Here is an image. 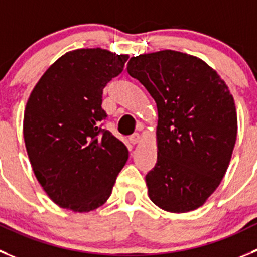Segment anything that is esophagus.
Wrapping results in <instances>:
<instances>
[{"label":"esophagus","instance_id":"34e87169","mask_svg":"<svg viewBox=\"0 0 257 257\" xmlns=\"http://www.w3.org/2000/svg\"><path fill=\"white\" fill-rule=\"evenodd\" d=\"M129 142H131L132 145H137V143H140L141 142V136L138 133L132 134V136L129 137Z\"/></svg>","mask_w":257,"mask_h":257}]
</instances>
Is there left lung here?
<instances>
[{
	"label": "left lung",
	"mask_w": 257,
	"mask_h": 257,
	"mask_svg": "<svg viewBox=\"0 0 257 257\" xmlns=\"http://www.w3.org/2000/svg\"><path fill=\"white\" fill-rule=\"evenodd\" d=\"M126 69L157 105V162L146 175L150 199L166 212L198 209L231 161L233 96L205 62L176 50L132 57Z\"/></svg>",
	"instance_id": "left-lung-1"
}]
</instances>
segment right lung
<instances>
[{
  "label": "right lung",
  "mask_w": 257,
  "mask_h": 257,
  "mask_svg": "<svg viewBox=\"0 0 257 257\" xmlns=\"http://www.w3.org/2000/svg\"><path fill=\"white\" fill-rule=\"evenodd\" d=\"M128 58L101 48L72 50L31 91L25 147L38 181L59 207L80 213L101 207L128 160L125 145L101 128L102 91Z\"/></svg>",
  "instance_id": "obj_1"
}]
</instances>
